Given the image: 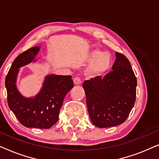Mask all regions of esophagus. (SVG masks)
I'll use <instances>...</instances> for the list:
<instances>
[{
  "instance_id": "1",
  "label": "esophagus",
  "mask_w": 159,
  "mask_h": 159,
  "mask_svg": "<svg viewBox=\"0 0 159 159\" xmlns=\"http://www.w3.org/2000/svg\"><path fill=\"white\" fill-rule=\"evenodd\" d=\"M74 83H75V84H80L81 83V80H80V78L78 77H75L74 78Z\"/></svg>"
}]
</instances>
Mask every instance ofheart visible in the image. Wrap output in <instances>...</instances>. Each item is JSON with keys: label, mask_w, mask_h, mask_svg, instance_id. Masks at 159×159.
Wrapping results in <instances>:
<instances>
[{"label": "heart", "mask_w": 159, "mask_h": 159, "mask_svg": "<svg viewBox=\"0 0 159 159\" xmlns=\"http://www.w3.org/2000/svg\"><path fill=\"white\" fill-rule=\"evenodd\" d=\"M87 61L90 62L87 68L86 74L90 77H99L109 70L112 64V58L108 52H102L94 48L89 52Z\"/></svg>", "instance_id": "b5f03b06"}]
</instances>
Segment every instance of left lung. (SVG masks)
<instances>
[{"label":"left lung","instance_id":"8db88e82","mask_svg":"<svg viewBox=\"0 0 159 159\" xmlns=\"http://www.w3.org/2000/svg\"><path fill=\"white\" fill-rule=\"evenodd\" d=\"M116 58L113 71L82 84L90 120L100 128L125 122L135 102L137 79L131 64L120 53L116 52Z\"/></svg>","mask_w":159,"mask_h":159}]
</instances>
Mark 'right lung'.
Wrapping results in <instances>:
<instances>
[{
  "instance_id": "obj_1",
  "label": "right lung",
  "mask_w": 159,
  "mask_h": 159,
  "mask_svg": "<svg viewBox=\"0 0 159 159\" xmlns=\"http://www.w3.org/2000/svg\"><path fill=\"white\" fill-rule=\"evenodd\" d=\"M35 46L19 54L6 77L8 105L21 125L29 128L49 129L57 122L60 109L67 93L74 87L71 76L50 75L45 77L40 93L26 98L17 90L16 82L19 68L31 62L40 51Z\"/></svg>"
}]
</instances>
